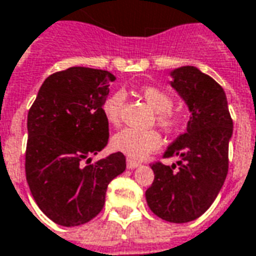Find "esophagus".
<instances>
[{
    "label": "esophagus",
    "instance_id": "34e87169",
    "mask_svg": "<svg viewBox=\"0 0 256 256\" xmlns=\"http://www.w3.org/2000/svg\"><path fill=\"white\" fill-rule=\"evenodd\" d=\"M140 165V162H137V161H133V160H128V170H134Z\"/></svg>",
    "mask_w": 256,
    "mask_h": 256
}]
</instances>
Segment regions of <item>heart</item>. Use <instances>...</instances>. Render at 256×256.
<instances>
[{
  "label": "heart",
  "instance_id": "b5f03b06",
  "mask_svg": "<svg viewBox=\"0 0 256 256\" xmlns=\"http://www.w3.org/2000/svg\"><path fill=\"white\" fill-rule=\"evenodd\" d=\"M142 99L156 112V122L165 132H172L178 126V116L171 110L172 98L157 86H144L142 91ZM124 92L116 91L105 99L102 112L110 124H118L120 120V112L124 102ZM161 146V137L156 130H137L123 128L112 137V147L123 152L132 160H142L151 151L157 150Z\"/></svg>",
  "mask_w": 256,
  "mask_h": 256
}]
</instances>
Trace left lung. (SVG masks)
<instances>
[{
	"label": "left lung",
	"mask_w": 256,
	"mask_h": 256,
	"mask_svg": "<svg viewBox=\"0 0 256 256\" xmlns=\"http://www.w3.org/2000/svg\"><path fill=\"white\" fill-rule=\"evenodd\" d=\"M171 86L185 100L190 118L186 132L165 150L176 164L154 162V182L146 190L151 212L170 223L196 220L214 202L228 172L232 120L226 92L194 66L171 71Z\"/></svg>",
	"instance_id": "8db88e82"
}]
</instances>
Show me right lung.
<instances>
[{"instance_id": "right-lung-1", "label": "right lung", "mask_w": 256, "mask_h": 256, "mask_svg": "<svg viewBox=\"0 0 256 256\" xmlns=\"http://www.w3.org/2000/svg\"><path fill=\"white\" fill-rule=\"evenodd\" d=\"M114 80L105 70L70 67L44 80L29 109L26 180L56 224L76 227L98 216L109 182L126 170L119 151L91 164L108 144L102 105Z\"/></svg>"}]
</instances>
